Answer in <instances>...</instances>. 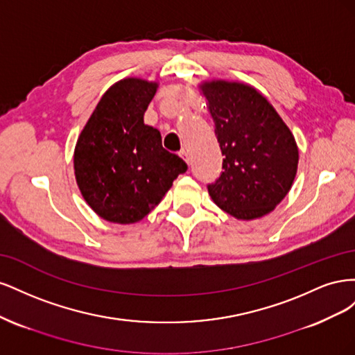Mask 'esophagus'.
Wrapping results in <instances>:
<instances>
[{
  "label": "esophagus",
  "instance_id": "obj_1",
  "mask_svg": "<svg viewBox=\"0 0 355 355\" xmlns=\"http://www.w3.org/2000/svg\"><path fill=\"white\" fill-rule=\"evenodd\" d=\"M179 155H180L182 158H184V159L187 161V163L189 164V154H188V151H185V149H182V151L179 153Z\"/></svg>",
  "mask_w": 355,
  "mask_h": 355
}]
</instances>
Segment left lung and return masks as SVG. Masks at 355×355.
<instances>
[{"label": "left lung", "mask_w": 355, "mask_h": 355, "mask_svg": "<svg viewBox=\"0 0 355 355\" xmlns=\"http://www.w3.org/2000/svg\"><path fill=\"white\" fill-rule=\"evenodd\" d=\"M201 90L225 157L220 176L207 185L209 194L234 218H261L292 188L299 159L295 137L250 85L213 81Z\"/></svg>", "instance_id": "left-lung-1"}]
</instances>
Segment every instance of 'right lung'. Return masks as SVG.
<instances>
[{
	"label": "right lung",
	"instance_id": "obj_1",
	"mask_svg": "<svg viewBox=\"0 0 355 355\" xmlns=\"http://www.w3.org/2000/svg\"><path fill=\"white\" fill-rule=\"evenodd\" d=\"M155 92L157 84L144 80L115 83L75 146L73 168L81 194L110 222L141 220L188 170L184 159L163 148L157 128L144 123Z\"/></svg>",
	"mask_w": 355,
	"mask_h": 355
}]
</instances>
